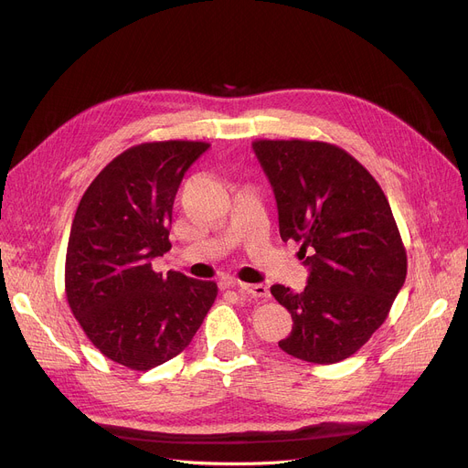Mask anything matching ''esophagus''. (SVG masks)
Returning a JSON list of instances; mask_svg holds the SVG:
<instances>
[{"label":"esophagus","instance_id":"34e87169","mask_svg":"<svg viewBox=\"0 0 468 468\" xmlns=\"http://www.w3.org/2000/svg\"><path fill=\"white\" fill-rule=\"evenodd\" d=\"M226 288H239L240 292H244V293H249V296H252V298H256V300H269V296H271V293H269V290H267V286L265 284H244V282H228L226 284Z\"/></svg>","mask_w":468,"mask_h":468}]
</instances>
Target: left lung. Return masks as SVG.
<instances>
[{
    "label": "left lung",
    "mask_w": 468,
    "mask_h": 468,
    "mask_svg": "<svg viewBox=\"0 0 468 468\" xmlns=\"http://www.w3.org/2000/svg\"><path fill=\"white\" fill-rule=\"evenodd\" d=\"M252 147L273 186L281 239L302 242L311 271L300 293L271 286L293 321L279 347L314 364L346 360L385 323L406 281L408 256L390 205L339 145L292 138Z\"/></svg>",
    "instance_id": "obj_1"
}]
</instances>
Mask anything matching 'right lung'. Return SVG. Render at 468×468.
<instances>
[{
  "label": "right lung",
  "instance_id": "right-lung-1",
  "mask_svg": "<svg viewBox=\"0 0 468 468\" xmlns=\"http://www.w3.org/2000/svg\"><path fill=\"white\" fill-rule=\"evenodd\" d=\"M210 144L145 142L110 161L83 193L66 250V300L92 346L145 372L180 355L218 296L214 281L155 273L172 205Z\"/></svg>",
  "mask_w": 468,
  "mask_h": 468
}]
</instances>
